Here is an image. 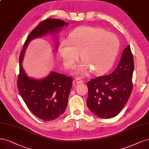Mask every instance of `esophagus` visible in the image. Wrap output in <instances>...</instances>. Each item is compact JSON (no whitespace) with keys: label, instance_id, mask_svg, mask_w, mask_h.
Here are the masks:
<instances>
[{"label":"esophagus","instance_id":"esophagus-1","mask_svg":"<svg viewBox=\"0 0 149 149\" xmlns=\"http://www.w3.org/2000/svg\"><path fill=\"white\" fill-rule=\"evenodd\" d=\"M75 81H76V83L77 84H83V83H84V81L81 79V78H76V79H75Z\"/></svg>","mask_w":149,"mask_h":149}]
</instances>
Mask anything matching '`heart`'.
Instances as JSON below:
<instances>
[{
    "instance_id": "heart-1",
    "label": "heart",
    "mask_w": 149,
    "mask_h": 149,
    "mask_svg": "<svg viewBox=\"0 0 149 149\" xmlns=\"http://www.w3.org/2000/svg\"><path fill=\"white\" fill-rule=\"evenodd\" d=\"M119 47L118 38L113 33L99 28L84 26L75 29L70 39L61 40L58 52L68 67L74 65L80 53L83 61L77 66L74 73L84 76L90 70L94 74H100L109 70Z\"/></svg>"
}]
</instances>
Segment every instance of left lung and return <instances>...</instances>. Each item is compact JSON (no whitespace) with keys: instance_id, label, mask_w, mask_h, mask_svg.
Instances as JSON below:
<instances>
[{"instance_id":"8db88e82","label":"left lung","mask_w":149,"mask_h":149,"mask_svg":"<svg viewBox=\"0 0 149 149\" xmlns=\"http://www.w3.org/2000/svg\"><path fill=\"white\" fill-rule=\"evenodd\" d=\"M133 71L134 60L128 45L123 51L118 65L111 74L87 83L89 109L101 118H111L118 115L131 95Z\"/></svg>"}]
</instances>
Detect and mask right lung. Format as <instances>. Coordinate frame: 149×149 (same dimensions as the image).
<instances>
[{"label": "right lung", "mask_w": 149, "mask_h": 149, "mask_svg": "<svg viewBox=\"0 0 149 149\" xmlns=\"http://www.w3.org/2000/svg\"><path fill=\"white\" fill-rule=\"evenodd\" d=\"M68 24V23L58 19L44 20L30 33L20 53L19 73L17 79L19 93L29 110L44 121L57 119L63 113L67 107L73 79L51 71L44 79H35L26 74L22 62L31 40L48 34H57ZM56 47H58V42Z\"/></svg>", "instance_id": "add662e5"}]
</instances>
